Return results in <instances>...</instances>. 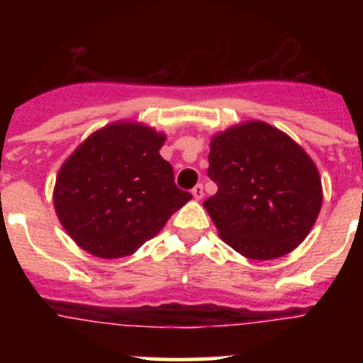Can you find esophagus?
I'll return each mask as SVG.
<instances>
[{
	"mask_svg": "<svg viewBox=\"0 0 363 363\" xmlns=\"http://www.w3.org/2000/svg\"><path fill=\"white\" fill-rule=\"evenodd\" d=\"M193 199L195 200H202L203 199V186L202 184H196L195 188H193Z\"/></svg>",
	"mask_w": 363,
	"mask_h": 363,
	"instance_id": "34e87169",
	"label": "esophagus"
}]
</instances>
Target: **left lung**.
<instances>
[{
  "label": "left lung",
  "instance_id": "left-lung-1",
  "mask_svg": "<svg viewBox=\"0 0 363 363\" xmlns=\"http://www.w3.org/2000/svg\"><path fill=\"white\" fill-rule=\"evenodd\" d=\"M207 175L218 193L203 202L219 237L251 259L294 251L320 214L314 161L286 133L247 121L212 137Z\"/></svg>",
  "mask_w": 363,
  "mask_h": 363
}]
</instances>
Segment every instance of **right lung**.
<instances>
[{
    "mask_svg": "<svg viewBox=\"0 0 363 363\" xmlns=\"http://www.w3.org/2000/svg\"><path fill=\"white\" fill-rule=\"evenodd\" d=\"M164 138L145 124L112 123L65 161L54 208L77 246L107 259L133 255L191 200L161 158Z\"/></svg>",
    "mask_w": 363,
    "mask_h": 363,
    "instance_id": "right-lung-1",
    "label": "right lung"
}]
</instances>
